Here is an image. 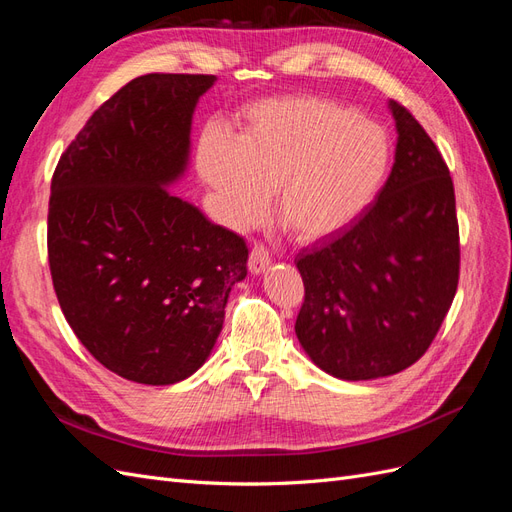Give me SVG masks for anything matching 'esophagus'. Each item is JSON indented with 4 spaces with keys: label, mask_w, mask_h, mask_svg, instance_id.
Segmentation results:
<instances>
[{
    "label": "esophagus",
    "mask_w": 512,
    "mask_h": 512,
    "mask_svg": "<svg viewBox=\"0 0 512 512\" xmlns=\"http://www.w3.org/2000/svg\"><path fill=\"white\" fill-rule=\"evenodd\" d=\"M271 265V252L267 245L254 243L252 252H250V271L252 273H262Z\"/></svg>",
    "instance_id": "obj_1"
}]
</instances>
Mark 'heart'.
<instances>
[{
	"label": "heart",
	"mask_w": 512,
	"mask_h": 512,
	"mask_svg": "<svg viewBox=\"0 0 512 512\" xmlns=\"http://www.w3.org/2000/svg\"><path fill=\"white\" fill-rule=\"evenodd\" d=\"M391 138L354 108L322 96H284L252 104L239 136L207 128L196 168L218 194L230 226L267 211L299 239H322L352 224L374 203L389 175Z\"/></svg>",
	"instance_id": "1"
}]
</instances>
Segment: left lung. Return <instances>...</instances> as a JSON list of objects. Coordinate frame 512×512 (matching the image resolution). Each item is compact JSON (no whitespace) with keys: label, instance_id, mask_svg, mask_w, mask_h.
Instances as JSON below:
<instances>
[{"label":"left lung","instance_id":"8db88e82","mask_svg":"<svg viewBox=\"0 0 512 512\" xmlns=\"http://www.w3.org/2000/svg\"><path fill=\"white\" fill-rule=\"evenodd\" d=\"M397 149L378 198L339 235L301 252L294 331L327 374L371 380L427 352L459 284L455 188L436 143L391 102Z\"/></svg>","mask_w":512,"mask_h":512}]
</instances>
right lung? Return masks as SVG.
<instances>
[{"instance_id": "right-lung-1", "label": "right lung", "mask_w": 512, "mask_h": 512, "mask_svg": "<svg viewBox=\"0 0 512 512\" xmlns=\"http://www.w3.org/2000/svg\"><path fill=\"white\" fill-rule=\"evenodd\" d=\"M213 74H145L87 119L51 179L46 247L61 312L117 376L175 384L205 363L245 239L168 192Z\"/></svg>"}]
</instances>
